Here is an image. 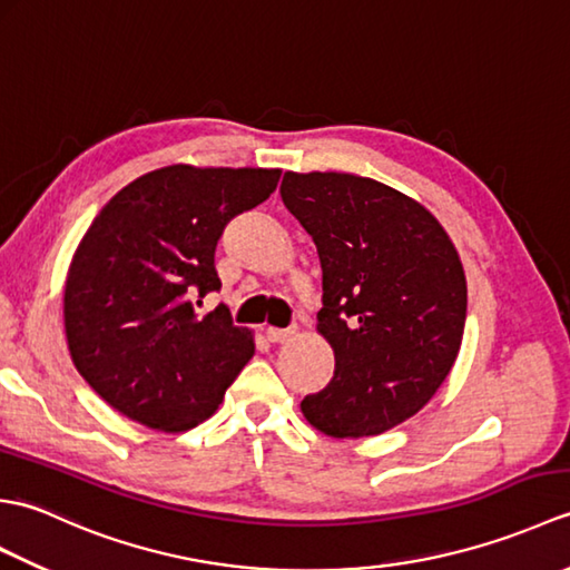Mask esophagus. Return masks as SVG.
I'll use <instances>...</instances> for the list:
<instances>
[{"label": "esophagus", "mask_w": 570, "mask_h": 570, "mask_svg": "<svg viewBox=\"0 0 570 570\" xmlns=\"http://www.w3.org/2000/svg\"><path fill=\"white\" fill-rule=\"evenodd\" d=\"M294 333H296L294 328H266L264 331L266 341H269V343H286Z\"/></svg>", "instance_id": "esophagus-1"}]
</instances>
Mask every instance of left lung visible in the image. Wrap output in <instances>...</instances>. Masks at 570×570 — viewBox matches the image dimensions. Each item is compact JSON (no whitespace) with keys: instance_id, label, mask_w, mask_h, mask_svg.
<instances>
[{"instance_id":"left-lung-1","label":"left lung","mask_w":570,"mask_h":570,"mask_svg":"<svg viewBox=\"0 0 570 570\" xmlns=\"http://www.w3.org/2000/svg\"><path fill=\"white\" fill-rule=\"evenodd\" d=\"M282 200L318 249V331L333 380L301 402L333 439L394 429L429 402L463 341L468 286L439 220L402 193L353 174H284Z\"/></svg>"}]
</instances>
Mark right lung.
<instances>
[{"label":"right lung","mask_w":570,"mask_h":570,"mask_svg":"<svg viewBox=\"0 0 570 570\" xmlns=\"http://www.w3.org/2000/svg\"><path fill=\"white\" fill-rule=\"evenodd\" d=\"M278 168L166 166L105 205L70 262L63 316L82 380L119 414L159 431L210 419L254 355L225 308L215 247L227 223L272 196Z\"/></svg>","instance_id":"obj_1"}]
</instances>
